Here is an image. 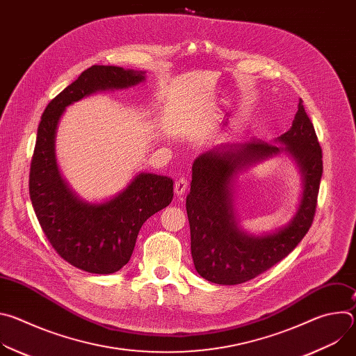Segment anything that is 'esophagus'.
I'll use <instances>...</instances> for the list:
<instances>
[{
    "instance_id": "obj_1",
    "label": "esophagus",
    "mask_w": 356,
    "mask_h": 356,
    "mask_svg": "<svg viewBox=\"0 0 356 356\" xmlns=\"http://www.w3.org/2000/svg\"><path fill=\"white\" fill-rule=\"evenodd\" d=\"M187 186H188L187 179H184V177L177 179V180L175 181V191H176V194H177V195H183V194L186 193V190H187Z\"/></svg>"
}]
</instances>
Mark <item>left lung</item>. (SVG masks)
<instances>
[{
    "instance_id": "obj_1",
    "label": "left lung",
    "mask_w": 356,
    "mask_h": 356,
    "mask_svg": "<svg viewBox=\"0 0 356 356\" xmlns=\"http://www.w3.org/2000/svg\"><path fill=\"white\" fill-rule=\"evenodd\" d=\"M275 142L284 146L245 139L224 149H210L193 163L186 198L191 257L197 273L209 282L228 286L257 277L284 259L313 224L323 176V150L301 98L291 128ZM282 151L295 159L303 177L299 210L287 226L275 233L248 234L237 227L234 217L233 180L241 170Z\"/></svg>"
}]
</instances>
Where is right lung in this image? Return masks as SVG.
<instances>
[{
    "instance_id": "obj_1",
    "label": "right lung",
    "mask_w": 356,
    "mask_h": 356,
    "mask_svg": "<svg viewBox=\"0 0 356 356\" xmlns=\"http://www.w3.org/2000/svg\"><path fill=\"white\" fill-rule=\"evenodd\" d=\"M145 80L143 72L91 66L47 104L38 127L31 162L29 195L47 241L66 262L88 273L124 268L143 222L173 200V180L139 173L104 202L83 201L63 180L55 154L56 129L66 107L97 91L120 90Z\"/></svg>"
}]
</instances>
